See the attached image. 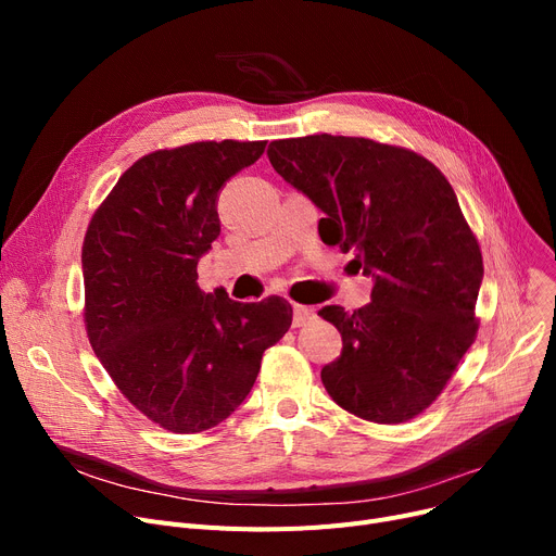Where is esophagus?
<instances>
[{"label":"esophagus","mask_w":556,"mask_h":556,"mask_svg":"<svg viewBox=\"0 0 556 556\" xmlns=\"http://www.w3.org/2000/svg\"><path fill=\"white\" fill-rule=\"evenodd\" d=\"M313 317H315V308L300 306V304L293 306V327H304Z\"/></svg>","instance_id":"34e87169"}]
</instances>
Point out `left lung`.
Masks as SVG:
<instances>
[{
  "mask_svg": "<svg viewBox=\"0 0 556 556\" xmlns=\"http://www.w3.org/2000/svg\"><path fill=\"white\" fill-rule=\"evenodd\" d=\"M281 178L327 218L325 243L374 279L354 313L325 306L342 354L323 369L331 399L361 419L403 424L442 394L476 340L482 254L444 173L365 137L270 141Z\"/></svg>",
  "mask_w": 556,
  "mask_h": 556,
  "instance_id": "1",
  "label": "left lung"
}]
</instances>
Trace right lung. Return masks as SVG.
Listing matches in <instances>:
<instances>
[{
	"instance_id": "add662e5",
	"label": "right lung",
	"mask_w": 556,
	"mask_h": 556,
	"mask_svg": "<svg viewBox=\"0 0 556 556\" xmlns=\"http://www.w3.org/2000/svg\"><path fill=\"white\" fill-rule=\"evenodd\" d=\"M263 151L266 141L225 139L143 155L87 227V338L114 386L164 430L227 419L293 323L283 298L241 304L198 286V261L220 233L218 193Z\"/></svg>"
}]
</instances>
